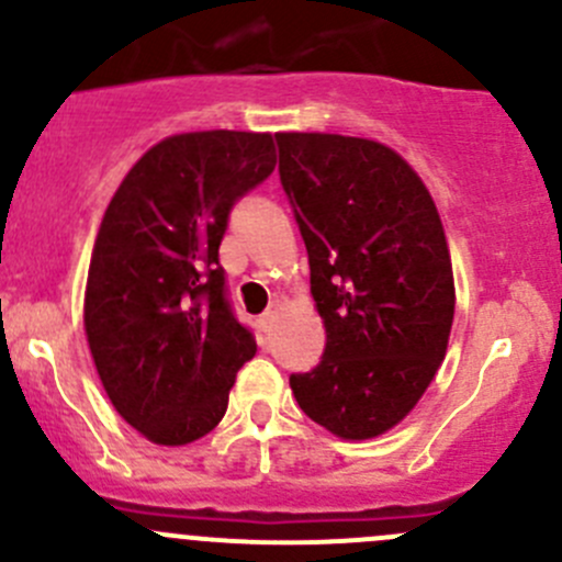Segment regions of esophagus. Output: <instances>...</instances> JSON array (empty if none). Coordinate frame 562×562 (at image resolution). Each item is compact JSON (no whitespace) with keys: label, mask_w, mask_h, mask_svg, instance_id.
I'll list each match as a JSON object with an SVG mask.
<instances>
[{"label":"esophagus","mask_w":562,"mask_h":562,"mask_svg":"<svg viewBox=\"0 0 562 562\" xmlns=\"http://www.w3.org/2000/svg\"><path fill=\"white\" fill-rule=\"evenodd\" d=\"M258 323H260V328H263V331H269L271 323H274V313H271V310H269V313H263V315L258 317Z\"/></svg>","instance_id":"esophagus-1"}]
</instances>
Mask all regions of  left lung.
I'll use <instances>...</instances> for the list:
<instances>
[{
  "mask_svg": "<svg viewBox=\"0 0 562 562\" xmlns=\"http://www.w3.org/2000/svg\"><path fill=\"white\" fill-rule=\"evenodd\" d=\"M280 181L326 326L321 364L291 375L299 407L345 440L400 424L432 383L454 274L432 195L378 140L280 133Z\"/></svg>",
  "mask_w": 562,
  "mask_h": 562,
  "instance_id": "obj_1",
  "label": "left lung"
}]
</instances>
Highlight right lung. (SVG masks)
<instances>
[{
	"label": "right lung",
	"mask_w": 562,
	"mask_h": 562,
	"mask_svg": "<svg viewBox=\"0 0 562 562\" xmlns=\"http://www.w3.org/2000/svg\"><path fill=\"white\" fill-rule=\"evenodd\" d=\"M274 166L269 133L171 135L108 203L83 326L113 407L155 443L212 432L236 372L258 350L228 299L220 241L231 209Z\"/></svg>",
	"instance_id": "1"
}]
</instances>
